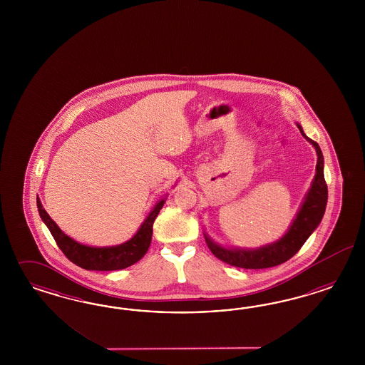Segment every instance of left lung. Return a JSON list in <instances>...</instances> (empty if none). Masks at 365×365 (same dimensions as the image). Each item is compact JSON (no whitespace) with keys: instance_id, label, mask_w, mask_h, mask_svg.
Segmentation results:
<instances>
[{"instance_id":"1","label":"left lung","mask_w":365,"mask_h":365,"mask_svg":"<svg viewBox=\"0 0 365 365\" xmlns=\"http://www.w3.org/2000/svg\"><path fill=\"white\" fill-rule=\"evenodd\" d=\"M299 128L302 136H305V139L314 145L317 153V165L314 180L305 202L299 209L297 218L293 221L289 232L279 241L255 250L225 249L206 237V243L211 253L221 259L222 262L242 269H266L281 265L299 252L302 245L309 238L310 234L319 226L328 200V187L324 178V158L320 145L304 133L301 125H299Z\"/></svg>"}]
</instances>
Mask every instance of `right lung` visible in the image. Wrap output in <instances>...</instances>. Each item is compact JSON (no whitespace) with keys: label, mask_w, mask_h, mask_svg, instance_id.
<instances>
[{"label":"right lung","mask_w":365,"mask_h":365,"mask_svg":"<svg viewBox=\"0 0 365 365\" xmlns=\"http://www.w3.org/2000/svg\"><path fill=\"white\" fill-rule=\"evenodd\" d=\"M163 203L165 200H160L155 206L154 210L150 212V215L143 222L140 229L130 241L122 243L119 246H112V247H91L86 245H80L58 229V226L56 225L53 220H51V217L43 209V205L38 198H37V209L41 220L44 221L52 237L55 238L57 246L71 262L87 270L107 272V270H120L124 267L133 265L147 253L153 238V225L159 211L163 207Z\"/></svg>","instance_id":"1"}]
</instances>
